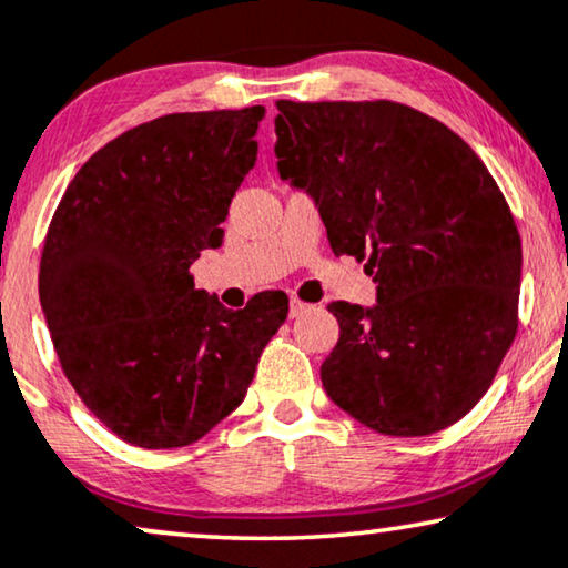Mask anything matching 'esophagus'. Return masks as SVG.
<instances>
[{"instance_id":"34e87169","label":"esophagus","mask_w":568,"mask_h":568,"mask_svg":"<svg viewBox=\"0 0 568 568\" xmlns=\"http://www.w3.org/2000/svg\"><path fill=\"white\" fill-rule=\"evenodd\" d=\"M304 310H310V304L297 300V297H292V302H290V317H300Z\"/></svg>"}]
</instances>
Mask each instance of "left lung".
Listing matches in <instances>:
<instances>
[{
  "instance_id": "8db88e82",
  "label": "left lung",
  "mask_w": 568,
  "mask_h": 568,
  "mask_svg": "<svg viewBox=\"0 0 568 568\" xmlns=\"http://www.w3.org/2000/svg\"><path fill=\"white\" fill-rule=\"evenodd\" d=\"M278 176L315 200L335 256L366 258L376 304L333 302L341 338L320 376L384 435L454 425L517 333L523 245L471 145L413 106L276 102Z\"/></svg>"
}]
</instances>
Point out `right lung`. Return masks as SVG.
I'll return each mask as SVG.
<instances>
[{"label": "right lung", "instance_id": "obj_1", "mask_svg": "<svg viewBox=\"0 0 568 568\" xmlns=\"http://www.w3.org/2000/svg\"><path fill=\"white\" fill-rule=\"evenodd\" d=\"M266 110L176 112L100 148L65 189L40 256V304L65 379L138 448H182L241 405L290 312L194 290L258 153Z\"/></svg>", "mask_w": 568, "mask_h": 568}]
</instances>
